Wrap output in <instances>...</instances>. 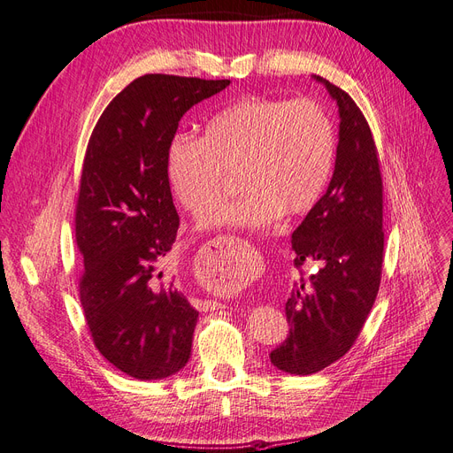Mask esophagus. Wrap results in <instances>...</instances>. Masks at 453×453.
Wrapping results in <instances>:
<instances>
[{"label": "esophagus", "mask_w": 453, "mask_h": 453, "mask_svg": "<svg viewBox=\"0 0 453 453\" xmlns=\"http://www.w3.org/2000/svg\"><path fill=\"white\" fill-rule=\"evenodd\" d=\"M227 239H216V241H212L211 244L212 246H220L222 248V244L226 242ZM196 303V306L199 311H203V312H209V311H216V309H222V303H218V301H199V299H196L194 301Z\"/></svg>", "instance_id": "34e87169"}]
</instances>
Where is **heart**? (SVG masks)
<instances>
[{
    "label": "heart",
    "instance_id": "1",
    "mask_svg": "<svg viewBox=\"0 0 453 453\" xmlns=\"http://www.w3.org/2000/svg\"><path fill=\"white\" fill-rule=\"evenodd\" d=\"M337 157L329 112L314 99L252 96L216 112L203 137L177 135L167 149L169 188L192 216L209 214L239 174L242 196L216 209L209 227L259 229L282 214L309 212Z\"/></svg>",
    "mask_w": 453,
    "mask_h": 453
}]
</instances>
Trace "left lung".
<instances>
[{
  "instance_id": "8db88e82",
  "label": "left lung",
  "mask_w": 453,
  "mask_h": 453,
  "mask_svg": "<svg viewBox=\"0 0 453 453\" xmlns=\"http://www.w3.org/2000/svg\"><path fill=\"white\" fill-rule=\"evenodd\" d=\"M339 107V144L326 194L291 235L294 264L316 265L286 301L288 339L276 369L314 374L341 359L367 319L382 279V177L371 127L339 86L314 75Z\"/></svg>"
}]
</instances>
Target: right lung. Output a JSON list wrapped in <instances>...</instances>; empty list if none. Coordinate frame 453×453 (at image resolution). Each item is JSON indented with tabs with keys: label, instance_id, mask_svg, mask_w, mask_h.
I'll return each mask as SVG.
<instances>
[{
	"label": "right lung",
	"instance_id": "right-lung-1",
	"mask_svg": "<svg viewBox=\"0 0 453 453\" xmlns=\"http://www.w3.org/2000/svg\"><path fill=\"white\" fill-rule=\"evenodd\" d=\"M227 86L139 77L99 116L86 149L75 214L81 303L101 356L137 380L179 372L192 354L199 312L173 282L156 280L179 229L165 157L186 111Z\"/></svg>",
	"mask_w": 453,
	"mask_h": 453
}]
</instances>
